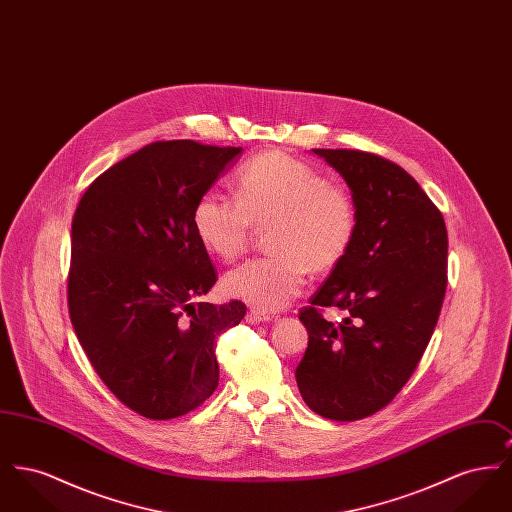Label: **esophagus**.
Wrapping results in <instances>:
<instances>
[{
  "instance_id": "obj_1",
  "label": "esophagus",
  "mask_w": 512,
  "mask_h": 512,
  "mask_svg": "<svg viewBox=\"0 0 512 512\" xmlns=\"http://www.w3.org/2000/svg\"><path fill=\"white\" fill-rule=\"evenodd\" d=\"M245 318H247V322H249V324H259V322H268V320H272L270 315H265V313L255 311V309H251Z\"/></svg>"
}]
</instances>
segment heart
I'll list each match as a JSON object with an SVG mask.
<instances>
[{
    "instance_id": "b5f03b06",
    "label": "heart",
    "mask_w": 512,
    "mask_h": 512,
    "mask_svg": "<svg viewBox=\"0 0 512 512\" xmlns=\"http://www.w3.org/2000/svg\"><path fill=\"white\" fill-rule=\"evenodd\" d=\"M201 245L222 261L245 251L255 226L268 228L267 257L230 270L224 292L274 313L301 293L307 272H330L357 234L351 190L284 151L259 153L238 176V197L205 192L192 213Z\"/></svg>"
}]
</instances>
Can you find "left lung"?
Returning <instances> with one entry per match:
<instances>
[{
    "mask_svg": "<svg viewBox=\"0 0 512 512\" xmlns=\"http://www.w3.org/2000/svg\"><path fill=\"white\" fill-rule=\"evenodd\" d=\"M357 203L349 253L299 311L309 345L295 380L311 411L361 420L409 382L438 324L447 288V228L418 182L361 149H313ZM324 308H340V323Z\"/></svg>",
    "mask_w": 512,
    "mask_h": 512,
    "instance_id": "8db88e82",
    "label": "left lung"
}]
</instances>
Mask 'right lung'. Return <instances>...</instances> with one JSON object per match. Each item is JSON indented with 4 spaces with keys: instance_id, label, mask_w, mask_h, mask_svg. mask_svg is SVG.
Listing matches in <instances>:
<instances>
[{
    "instance_id": "1",
    "label": "right lung",
    "mask_w": 512,
    "mask_h": 512,
    "mask_svg": "<svg viewBox=\"0 0 512 512\" xmlns=\"http://www.w3.org/2000/svg\"><path fill=\"white\" fill-rule=\"evenodd\" d=\"M242 147L151 142L80 197L67 280L76 338L130 411L171 420L219 386L217 338L245 305L201 301L217 272L192 222L195 203Z\"/></svg>"
}]
</instances>
